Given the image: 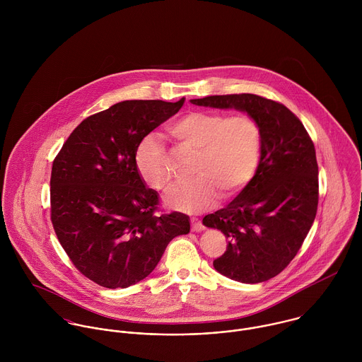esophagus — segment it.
<instances>
[{
  "label": "esophagus",
  "instance_id": "esophagus-1",
  "mask_svg": "<svg viewBox=\"0 0 362 362\" xmlns=\"http://www.w3.org/2000/svg\"><path fill=\"white\" fill-rule=\"evenodd\" d=\"M191 228H192V231H197V233L205 230L204 224L198 218H191Z\"/></svg>",
  "mask_w": 362,
  "mask_h": 362
}]
</instances>
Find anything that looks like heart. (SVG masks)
I'll return each mask as SVG.
<instances>
[{"mask_svg":"<svg viewBox=\"0 0 362 362\" xmlns=\"http://www.w3.org/2000/svg\"><path fill=\"white\" fill-rule=\"evenodd\" d=\"M168 134L180 146L197 151L195 178L177 185L167 197V206L195 213L214 206L220 194L231 198L252 180L262 151V129L248 114L227 117L223 112L197 110L174 119ZM139 175L156 191H165L173 181V170L164 145L148 135L135 153Z\"/></svg>","mask_w":362,"mask_h":362,"instance_id":"heart-1","label":"heart"}]
</instances>
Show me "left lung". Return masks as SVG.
Wrapping results in <instances>:
<instances>
[{"label": "left lung", "instance_id": "1", "mask_svg": "<svg viewBox=\"0 0 362 362\" xmlns=\"http://www.w3.org/2000/svg\"><path fill=\"white\" fill-rule=\"evenodd\" d=\"M191 103L235 108L258 121L262 151L250 184L224 209L204 217L227 250L213 260L226 277L257 284L277 276L300 251L316 216L319 184L313 142L286 105L251 93L207 96Z\"/></svg>", "mask_w": 362, "mask_h": 362}]
</instances>
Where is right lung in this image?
<instances>
[{
  "label": "right lung",
  "instance_id": "1",
  "mask_svg": "<svg viewBox=\"0 0 362 362\" xmlns=\"http://www.w3.org/2000/svg\"><path fill=\"white\" fill-rule=\"evenodd\" d=\"M185 98L125 100L83 119L52 161V223L66 255L105 288L148 277L189 217L155 214L158 197L135 164L142 139L178 112Z\"/></svg>",
  "mask_w": 362,
  "mask_h": 362
}]
</instances>
